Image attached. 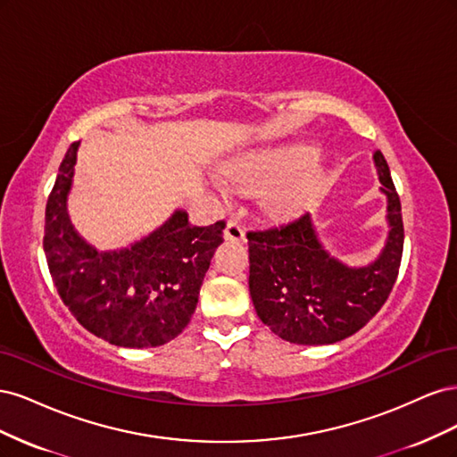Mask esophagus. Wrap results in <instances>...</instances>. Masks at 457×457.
<instances>
[{"label": "esophagus", "instance_id": "obj_1", "mask_svg": "<svg viewBox=\"0 0 457 457\" xmlns=\"http://www.w3.org/2000/svg\"><path fill=\"white\" fill-rule=\"evenodd\" d=\"M225 240L245 242V232H244V228L238 225V220H228L227 227H225Z\"/></svg>", "mask_w": 457, "mask_h": 457}]
</instances>
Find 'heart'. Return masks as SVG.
<instances>
[{"mask_svg":"<svg viewBox=\"0 0 457 457\" xmlns=\"http://www.w3.org/2000/svg\"><path fill=\"white\" fill-rule=\"evenodd\" d=\"M316 158V148L307 145L259 148L234 158L225 168V177L240 190L267 188V210L274 215H294L314 195Z\"/></svg>","mask_w":457,"mask_h":457,"instance_id":"heart-1","label":"heart"}]
</instances>
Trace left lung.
Returning a JSON list of instances; mask_svg holds the SVG:
<instances>
[{
    "label": "left lung",
    "mask_w": 457,
    "mask_h": 457,
    "mask_svg": "<svg viewBox=\"0 0 457 457\" xmlns=\"http://www.w3.org/2000/svg\"><path fill=\"white\" fill-rule=\"evenodd\" d=\"M373 162L386 196L389 237L370 265L347 267L329 255L309 213L247 232L253 307L278 337L297 345L337 343L364 328L389 297L404 247L403 207L379 150Z\"/></svg>",
    "instance_id": "obj_1"
}]
</instances>
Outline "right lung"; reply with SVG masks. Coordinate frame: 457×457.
<instances>
[{"mask_svg": "<svg viewBox=\"0 0 457 457\" xmlns=\"http://www.w3.org/2000/svg\"><path fill=\"white\" fill-rule=\"evenodd\" d=\"M78 146L66 150L46 207L44 252L54 287L93 336L118 347H160L181 334L195 314L225 220L195 227L179 210L129 247L95 250L66 212Z\"/></svg>", "mask_w": 457, "mask_h": 457, "instance_id": "obj_1", "label": "right lung"}]
</instances>
